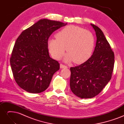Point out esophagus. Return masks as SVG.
Returning a JSON list of instances; mask_svg holds the SVG:
<instances>
[{
  "label": "esophagus",
  "instance_id": "1",
  "mask_svg": "<svg viewBox=\"0 0 124 124\" xmlns=\"http://www.w3.org/2000/svg\"><path fill=\"white\" fill-rule=\"evenodd\" d=\"M60 68L61 69H62V68H67V67L65 65H63L62 64H60Z\"/></svg>",
  "mask_w": 124,
  "mask_h": 124
}]
</instances>
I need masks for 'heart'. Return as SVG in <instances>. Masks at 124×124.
Returning a JSON list of instances; mask_svg holds the SVG:
<instances>
[{"mask_svg": "<svg viewBox=\"0 0 124 124\" xmlns=\"http://www.w3.org/2000/svg\"><path fill=\"white\" fill-rule=\"evenodd\" d=\"M48 41V49L54 59L58 60L68 51L64 58L66 62L74 61L76 63L85 62L90 57L95 46L93 33L78 26L69 25Z\"/></svg>", "mask_w": 124, "mask_h": 124, "instance_id": "heart-1", "label": "heart"}]
</instances>
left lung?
Returning a JSON list of instances; mask_svg holds the SVG:
<instances>
[{"instance_id":"left-lung-1","label":"left lung","mask_w":124,"mask_h":124,"mask_svg":"<svg viewBox=\"0 0 124 124\" xmlns=\"http://www.w3.org/2000/svg\"><path fill=\"white\" fill-rule=\"evenodd\" d=\"M97 37L92 56L82 64L70 68V86L75 95L82 99L98 95L111 78L114 54L102 31L91 24Z\"/></svg>"}]
</instances>
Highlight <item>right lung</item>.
<instances>
[{"instance_id":"add662e5","label":"right lung","mask_w":124,"mask_h":124,"mask_svg":"<svg viewBox=\"0 0 124 124\" xmlns=\"http://www.w3.org/2000/svg\"><path fill=\"white\" fill-rule=\"evenodd\" d=\"M67 23L41 19L25 29L15 43L10 64L18 85L25 91L37 93L48 88L59 63L50 57L47 41L54 31Z\"/></svg>"}]
</instances>
